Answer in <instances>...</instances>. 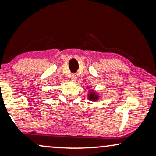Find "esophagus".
I'll return each instance as SVG.
<instances>
[{"label": "esophagus", "instance_id": "esophagus-1", "mask_svg": "<svg viewBox=\"0 0 156 156\" xmlns=\"http://www.w3.org/2000/svg\"><path fill=\"white\" fill-rule=\"evenodd\" d=\"M76 80H77L76 75H75V74L72 75H71V81L73 82H75V81H76Z\"/></svg>", "mask_w": 156, "mask_h": 156}]
</instances>
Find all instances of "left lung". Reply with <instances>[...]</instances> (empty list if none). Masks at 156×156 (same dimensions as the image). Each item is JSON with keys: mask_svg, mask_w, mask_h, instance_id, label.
<instances>
[{"mask_svg": "<svg viewBox=\"0 0 156 156\" xmlns=\"http://www.w3.org/2000/svg\"><path fill=\"white\" fill-rule=\"evenodd\" d=\"M87 88H89V87H87ZM88 98L92 101H96L100 98H99V95H98L96 92H95L94 90H90L88 94Z\"/></svg>", "mask_w": 156, "mask_h": 156, "instance_id": "1", "label": "left lung"}]
</instances>
